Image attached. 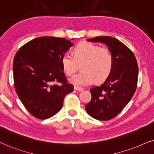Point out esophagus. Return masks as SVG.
I'll return each instance as SVG.
<instances>
[{
    "label": "esophagus",
    "instance_id": "1",
    "mask_svg": "<svg viewBox=\"0 0 154 154\" xmlns=\"http://www.w3.org/2000/svg\"><path fill=\"white\" fill-rule=\"evenodd\" d=\"M75 89L76 90V91H83V88L78 87H75Z\"/></svg>",
    "mask_w": 154,
    "mask_h": 154
}]
</instances>
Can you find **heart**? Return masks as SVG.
I'll return each mask as SVG.
<instances>
[{"instance_id": "obj_1", "label": "heart", "mask_w": 154, "mask_h": 154, "mask_svg": "<svg viewBox=\"0 0 154 154\" xmlns=\"http://www.w3.org/2000/svg\"><path fill=\"white\" fill-rule=\"evenodd\" d=\"M61 65L67 75L75 74L81 65L82 72L74 76L71 82L83 87L107 79L113 66V56L107 48H100L89 42L79 43L73 50V56L65 53L61 57Z\"/></svg>"}]
</instances>
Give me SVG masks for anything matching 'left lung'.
<instances>
[{"label":"left lung","mask_w":154,"mask_h":154,"mask_svg":"<svg viewBox=\"0 0 154 154\" xmlns=\"http://www.w3.org/2000/svg\"><path fill=\"white\" fill-rule=\"evenodd\" d=\"M87 41L106 44L113 56L110 75L99 87L90 89L91 99L85 106L87 113L92 118L109 120L123 110L136 91L137 62L132 51L117 38L96 36Z\"/></svg>","instance_id":"obj_1"}]
</instances>
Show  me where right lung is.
Wrapping results in <instances>:
<instances>
[{"label":"right lung","instance_id":"right-lung-1","mask_svg":"<svg viewBox=\"0 0 154 154\" xmlns=\"http://www.w3.org/2000/svg\"><path fill=\"white\" fill-rule=\"evenodd\" d=\"M72 46L64 38L42 36L27 42L16 53L13 61L15 91L35 118L43 120L56 115L63 107L65 96L73 91L60 62L63 55Z\"/></svg>","mask_w":154,"mask_h":154}]
</instances>
